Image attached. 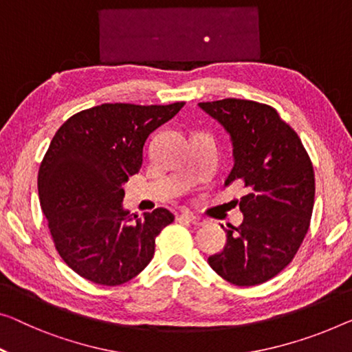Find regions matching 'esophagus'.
Returning a JSON list of instances; mask_svg holds the SVG:
<instances>
[{
  "label": "esophagus",
  "instance_id": "obj_1",
  "mask_svg": "<svg viewBox=\"0 0 352 352\" xmlns=\"http://www.w3.org/2000/svg\"><path fill=\"white\" fill-rule=\"evenodd\" d=\"M180 218L186 219V221H190L192 224H196V226H202V224H206V219L201 218V217H197V214H192L190 212H183L180 214Z\"/></svg>",
  "mask_w": 352,
  "mask_h": 352
}]
</instances>
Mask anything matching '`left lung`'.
Returning a JSON list of instances; mask_svg holds the SVG:
<instances>
[{"instance_id": "obj_1", "label": "left lung", "mask_w": 352, "mask_h": 352, "mask_svg": "<svg viewBox=\"0 0 352 352\" xmlns=\"http://www.w3.org/2000/svg\"><path fill=\"white\" fill-rule=\"evenodd\" d=\"M199 107L232 142L234 167L224 185L240 180L248 190L239 202L243 223L226 229V246L208 264L235 286L261 285L289 264L308 232L314 204L310 156L267 104L228 98Z\"/></svg>"}]
</instances>
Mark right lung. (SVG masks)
Here are the masks:
<instances>
[{
	"mask_svg": "<svg viewBox=\"0 0 352 352\" xmlns=\"http://www.w3.org/2000/svg\"><path fill=\"white\" fill-rule=\"evenodd\" d=\"M183 106L101 104L72 115L52 139L38 174L41 208L61 259L85 280H133L153 258L156 235L174 221L162 207L133 218L122 202L146 138Z\"/></svg>",
	"mask_w": 352,
	"mask_h": 352,
	"instance_id": "1",
	"label": "right lung"
}]
</instances>
